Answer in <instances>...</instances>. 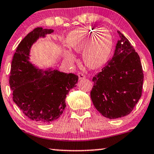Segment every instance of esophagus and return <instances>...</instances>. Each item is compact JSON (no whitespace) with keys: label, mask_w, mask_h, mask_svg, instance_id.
Returning a JSON list of instances; mask_svg holds the SVG:
<instances>
[{"label":"esophagus","mask_w":154,"mask_h":154,"mask_svg":"<svg viewBox=\"0 0 154 154\" xmlns=\"http://www.w3.org/2000/svg\"><path fill=\"white\" fill-rule=\"evenodd\" d=\"M78 75H79V80H82V79H85V75H84L83 73H81V72H79V73H78Z\"/></svg>","instance_id":"obj_1"}]
</instances>
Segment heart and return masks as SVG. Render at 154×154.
I'll return each instance as SVG.
<instances>
[{"label": "heart", "mask_w": 154, "mask_h": 154, "mask_svg": "<svg viewBox=\"0 0 154 154\" xmlns=\"http://www.w3.org/2000/svg\"><path fill=\"white\" fill-rule=\"evenodd\" d=\"M66 43L71 50L83 52V60L88 67L97 69L108 61L113 48V37L108 29L87 26L76 29L66 37ZM65 58L73 62L75 57L66 52Z\"/></svg>", "instance_id": "heart-1"}]
</instances>
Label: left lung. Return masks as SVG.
<instances>
[{
    "label": "left lung",
    "mask_w": 154,
    "mask_h": 154,
    "mask_svg": "<svg viewBox=\"0 0 154 154\" xmlns=\"http://www.w3.org/2000/svg\"><path fill=\"white\" fill-rule=\"evenodd\" d=\"M120 39L113 57L92 79L90 97L94 106L110 119L131 113L142 96L144 74L139 54L117 31Z\"/></svg>",
    "instance_id": "1"
}]
</instances>
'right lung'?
Masks as SVG:
<instances>
[{
    "label": "right lung",
    "mask_w": 154,
    "mask_h": 154,
    "mask_svg": "<svg viewBox=\"0 0 154 154\" xmlns=\"http://www.w3.org/2000/svg\"><path fill=\"white\" fill-rule=\"evenodd\" d=\"M53 31L37 27L25 36L13 56L10 75L14 102L26 116L41 123L59 119L66 107V94L76 86L79 80L73 73L51 68L43 71L29 62L33 44Z\"/></svg>",
    "instance_id": "right-lung-1"
}]
</instances>
